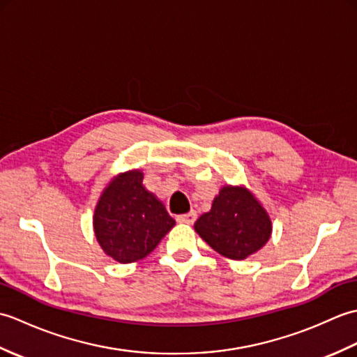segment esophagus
I'll list each match as a JSON object with an SVG mask.
<instances>
[{
  "mask_svg": "<svg viewBox=\"0 0 357 357\" xmlns=\"http://www.w3.org/2000/svg\"><path fill=\"white\" fill-rule=\"evenodd\" d=\"M196 218H198V215H196V211H188V213L185 215H178L176 216V221L179 224H193L196 221Z\"/></svg>",
  "mask_w": 357,
  "mask_h": 357,
  "instance_id": "obj_1",
  "label": "esophagus"
}]
</instances>
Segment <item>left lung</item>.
<instances>
[{"instance_id": "left-lung-1", "label": "left lung", "mask_w": 357, "mask_h": 357, "mask_svg": "<svg viewBox=\"0 0 357 357\" xmlns=\"http://www.w3.org/2000/svg\"><path fill=\"white\" fill-rule=\"evenodd\" d=\"M195 230L219 255L242 261L267 244L271 219L245 187L225 185L210 211L195 222Z\"/></svg>"}]
</instances>
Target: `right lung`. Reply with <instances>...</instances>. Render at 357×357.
<instances>
[{
	"mask_svg": "<svg viewBox=\"0 0 357 357\" xmlns=\"http://www.w3.org/2000/svg\"><path fill=\"white\" fill-rule=\"evenodd\" d=\"M144 174H118L104 188L93 215V230L105 255L121 264L136 262L155 250L174 219L164 204L142 185Z\"/></svg>",
	"mask_w": 357,
	"mask_h": 357,
	"instance_id": "obj_1",
	"label": "right lung"
}]
</instances>
